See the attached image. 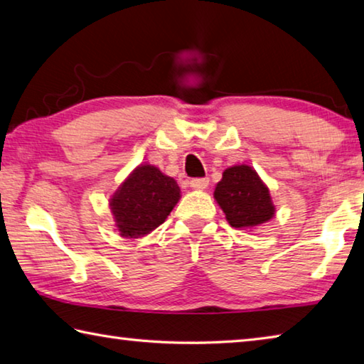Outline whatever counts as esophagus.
I'll return each mask as SVG.
<instances>
[{
	"label": "esophagus",
	"mask_w": 364,
	"mask_h": 364,
	"mask_svg": "<svg viewBox=\"0 0 364 364\" xmlns=\"http://www.w3.org/2000/svg\"><path fill=\"white\" fill-rule=\"evenodd\" d=\"M189 184L193 189H205L208 186V178H193Z\"/></svg>",
	"instance_id": "1"
}]
</instances>
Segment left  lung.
<instances>
[{
  "label": "left lung",
  "instance_id": "8db88e82",
  "mask_svg": "<svg viewBox=\"0 0 364 364\" xmlns=\"http://www.w3.org/2000/svg\"><path fill=\"white\" fill-rule=\"evenodd\" d=\"M215 199L232 228L251 229L269 221L275 208L269 189L248 165H235L224 170L216 184Z\"/></svg>",
  "mask_w": 364,
  "mask_h": 364
}]
</instances>
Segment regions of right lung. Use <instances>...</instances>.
I'll list each match as a JSON object with an SVG mask.
<instances>
[{"label":"right lung","instance_id":"right-lung-1","mask_svg":"<svg viewBox=\"0 0 364 364\" xmlns=\"http://www.w3.org/2000/svg\"><path fill=\"white\" fill-rule=\"evenodd\" d=\"M180 199V188L173 178L153 165L134 170L111 199V210L119 232L138 239L165 221Z\"/></svg>","mask_w":364,"mask_h":364}]
</instances>
